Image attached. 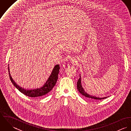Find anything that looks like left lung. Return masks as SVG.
Listing matches in <instances>:
<instances>
[{"label":"left lung","mask_w":131,"mask_h":131,"mask_svg":"<svg viewBox=\"0 0 131 131\" xmlns=\"http://www.w3.org/2000/svg\"><path fill=\"white\" fill-rule=\"evenodd\" d=\"M77 89L78 90V91H79V92L82 95L84 96L85 97H86L87 98L90 99H97V100H101V99H103L105 98H106L108 97H102V98H100V97H96L95 96H93L92 95H90L89 93H88L87 92L85 91V90L84 89V88H83V87L82 86V84H81V77H80L78 81L77 82Z\"/></svg>","instance_id":"obj_1"}]
</instances>
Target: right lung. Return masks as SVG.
<instances>
[{"label":"right lung","instance_id":"right-lung-1","mask_svg":"<svg viewBox=\"0 0 131 131\" xmlns=\"http://www.w3.org/2000/svg\"><path fill=\"white\" fill-rule=\"evenodd\" d=\"M60 70V67L58 64H56L49 77L48 79L47 80L46 82L41 87H38L34 89H24L17 84L14 80L11 77L9 73V64H8V73L10 78V80L13 85L17 88L19 91L25 95L31 97H41L45 95H46L49 93L56 85L57 80L58 79V75Z\"/></svg>","mask_w":131,"mask_h":131}]
</instances>
